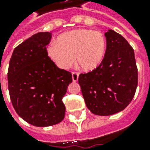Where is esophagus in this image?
<instances>
[{"label":"esophagus","mask_w":150,"mask_h":150,"mask_svg":"<svg viewBox=\"0 0 150 150\" xmlns=\"http://www.w3.org/2000/svg\"><path fill=\"white\" fill-rule=\"evenodd\" d=\"M72 80L73 82H76L78 80V76H79V73L78 72H72Z\"/></svg>","instance_id":"esophagus-1"}]
</instances>
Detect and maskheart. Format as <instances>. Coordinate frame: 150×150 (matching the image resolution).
<instances>
[{
	"label": "heart",
	"mask_w": 150,
	"mask_h": 150,
	"mask_svg": "<svg viewBox=\"0 0 150 150\" xmlns=\"http://www.w3.org/2000/svg\"><path fill=\"white\" fill-rule=\"evenodd\" d=\"M108 40L104 33L90 29H77L60 34L47 48L50 59L62 69L75 62L85 71L100 67L105 59Z\"/></svg>",
	"instance_id": "b5f03b06"
}]
</instances>
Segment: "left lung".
<instances>
[{
  "mask_svg": "<svg viewBox=\"0 0 150 150\" xmlns=\"http://www.w3.org/2000/svg\"><path fill=\"white\" fill-rule=\"evenodd\" d=\"M108 50L100 67L79 74V85L85 104L92 114L110 116L124 110L132 101L138 83L134 50L121 34L106 33Z\"/></svg>",
  "mask_w": 150,
  "mask_h": 150,
  "instance_id": "obj_1",
  "label": "left lung"
}]
</instances>
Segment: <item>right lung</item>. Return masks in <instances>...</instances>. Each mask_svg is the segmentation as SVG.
Instances as JSON below:
<instances>
[{
  "label": "right lung",
  "instance_id": "1",
  "mask_svg": "<svg viewBox=\"0 0 150 150\" xmlns=\"http://www.w3.org/2000/svg\"><path fill=\"white\" fill-rule=\"evenodd\" d=\"M49 33H38L13 50L8 73L12 105L30 125L46 127L64 118L62 98L72 82L71 73L58 67L46 53Z\"/></svg>",
  "mask_w": 150,
  "mask_h": 150
}]
</instances>
